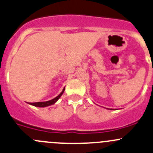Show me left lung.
Returning <instances> with one entry per match:
<instances>
[{
    "label": "left lung",
    "instance_id": "8db88e82",
    "mask_svg": "<svg viewBox=\"0 0 153 153\" xmlns=\"http://www.w3.org/2000/svg\"><path fill=\"white\" fill-rule=\"evenodd\" d=\"M110 110H112V109H110Z\"/></svg>",
    "mask_w": 153,
    "mask_h": 153
}]
</instances>
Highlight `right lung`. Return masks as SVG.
Returning <instances> with one entry per match:
<instances>
[{
  "mask_svg": "<svg viewBox=\"0 0 153 153\" xmlns=\"http://www.w3.org/2000/svg\"><path fill=\"white\" fill-rule=\"evenodd\" d=\"M64 89H65V87L64 88L63 90H62V92L53 99L51 100H48V101H45V102H28V104L30 105H33V106H36V107H40V108H44V107H47V106L51 105H53L54 103H56V102L58 101V100L61 97V96L63 94Z\"/></svg>",
  "mask_w": 153,
  "mask_h": 153,
  "instance_id": "right-lung-1",
  "label": "right lung"
}]
</instances>
